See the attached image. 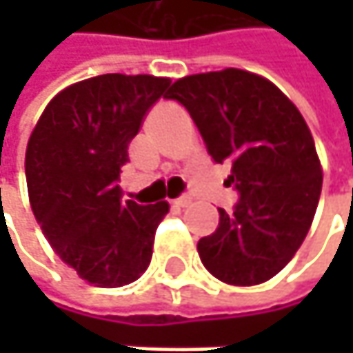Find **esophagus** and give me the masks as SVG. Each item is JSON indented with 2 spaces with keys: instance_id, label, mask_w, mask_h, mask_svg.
Here are the masks:
<instances>
[{
  "instance_id": "34e87169",
  "label": "esophagus",
  "mask_w": 353,
  "mask_h": 353,
  "mask_svg": "<svg viewBox=\"0 0 353 353\" xmlns=\"http://www.w3.org/2000/svg\"><path fill=\"white\" fill-rule=\"evenodd\" d=\"M190 202H192V198H190V196H179V198H176V200H172V204L177 206V208H183V206H188Z\"/></svg>"
}]
</instances>
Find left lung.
<instances>
[{
  "label": "left lung",
  "mask_w": 353,
  "mask_h": 353,
  "mask_svg": "<svg viewBox=\"0 0 353 353\" xmlns=\"http://www.w3.org/2000/svg\"><path fill=\"white\" fill-rule=\"evenodd\" d=\"M168 100L188 110L212 161L231 163L239 194L198 241L204 268L233 286L274 278L303 245L323 185L305 118L274 83L241 69L177 79Z\"/></svg>",
  "instance_id": "left-lung-1"
}]
</instances>
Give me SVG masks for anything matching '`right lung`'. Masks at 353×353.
<instances>
[{"instance_id": "add662e5", "label": "right lung", "mask_w": 353, "mask_h": 353, "mask_svg": "<svg viewBox=\"0 0 353 353\" xmlns=\"http://www.w3.org/2000/svg\"><path fill=\"white\" fill-rule=\"evenodd\" d=\"M170 83L120 73L79 81L50 100L30 134L32 212L52 249L90 284H130L151 261L170 204L122 202L118 181L128 143Z\"/></svg>"}]
</instances>
